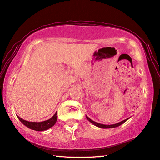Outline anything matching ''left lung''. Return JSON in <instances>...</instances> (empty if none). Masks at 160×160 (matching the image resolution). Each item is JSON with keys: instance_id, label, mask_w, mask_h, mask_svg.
I'll return each mask as SVG.
<instances>
[{"instance_id": "1", "label": "left lung", "mask_w": 160, "mask_h": 160, "mask_svg": "<svg viewBox=\"0 0 160 160\" xmlns=\"http://www.w3.org/2000/svg\"><path fill=\"white\" fill-rule=\"evenodd\" d=\"M86 119H87L88 120V121L90 122L91 123H92V124H93V125L96 126V127H99V128H115V127H119V126L122 125V124H124V122H127V120H128V119H129V118H128V119H124V120H123V121L120 122H119V123H117V124H114L106 125V124H100V123H97V122H94V121H93V120L91 119L90 118H89V117H88L86 115Z\"/></svg>"}]
</instances>
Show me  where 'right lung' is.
I'll list each match as a JSON object with an SVG mask.
<instances>
[{"instance_id":"add662e5","label":"right lung","mask_w":160,"mask_h":160,"mask_svg":"<svg viewBox=\"0 0 160 160\" xmlns=\"http://www.w3.org/2000/svg\"><path fill=\"white\" fill-rule=\"evenodd\" d=\"M57 114H58L57 112H56L55 114L51 117V118L46 120V121H43L41 122H32L26 121V120L20 118L19 116H17V117H18V118L19 119V121H20L24 126H26L27 127L31 128V129L32 130H35L37 131H42L48 130V128H51L55 124L58 119Z\"/></svg>"}]
</instances>
